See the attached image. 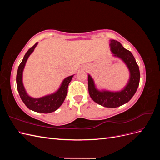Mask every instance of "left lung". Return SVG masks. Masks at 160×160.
Masks as SVG:
<instances>
[{
	"mask_svg": "<svg viewBox=\"0 0 160 160\" xmlns=\"http://www.w3.org/2000/svg\"><path fill=\"white\" fill-rule=\"evenodd\" d=\"M109 46L113 56L122 60L128 67L129 71L128 83L121 91H100L96 88L92 77L88 75V89L90 97L95 103L105 108H115L128 103L133 98L139 84L140 72L132 53L125 49L119 42L111 39Z\"/></svg>",
	"mask_w": 160,
	"mask_h": 160,
	"instance_id": "1",
	"label": "left lung"
}]
</instances>
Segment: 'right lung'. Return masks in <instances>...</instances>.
Segmentation results:
<instances>
[{"label": "right lung", "instance_id": "1", "mask_svg": "<svg viewBox=\"0 0 160 160\" xmlns=\"http://www.w3.org/2000/svg\"><path fill=\"white\" fill-rule=\"evenodd\" d=\"M37 44L38 42L35 43L28 50L25 56H24L21 64L18 66L16 79L17 87L19 95H20L22 101L28 109L35 111V112L49 113L59 109V108L63 103L67 94V89H68L69 84L74 75L66 77L62 81L59 88L55 93L41 97L39 98H34L28 95L25 89V87L23 85L22 72L28 57L35 50Z\"/></svg>", "mask_w": 160, "mask_h": 160}]
</instances>
